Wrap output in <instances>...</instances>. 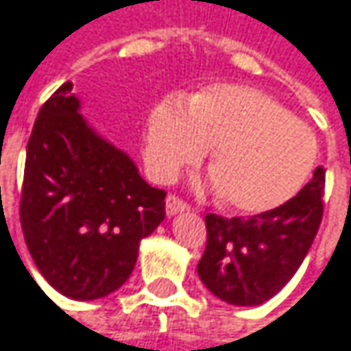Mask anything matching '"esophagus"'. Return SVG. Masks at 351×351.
<instances>
[{
  "label": "esophagus",
  "mask_w": 351,
  "mask_h": 351,
  "mask_svg": "<svg viewBox=\"0 0 351 351\" xmlns=\"http://www.w3.org/2000/svg\"><path fill=\"white\" fill-rule=\"evenodd\" d=\"M189 203L182 201L178 195H169L167 197V215H176V213H182V210H189Z\"/></svg>",
  "instance_id": "esophagus-1"
}]
</instances>
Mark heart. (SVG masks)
Masks as SVG:
<instances>
[{
    "label": "heart",
    "mask_w": 351,
    "mask_h": 351,
    "mask_svg": "<svg viewBox=\"0 0 351 351\" xmlns=\"http://www.w3.org/2000/svg\"><path fill=\"white\" fill-rule=\"evenodd\" d=\"M208 148L225 203L241 213H265L293 199L317 158L313 130L253 88L221 84L195 94L189 106L165 98L150 110L144 160L154 178L173 180Z\"/></svg>",
    "instance_id": "heart-1"
}]
</instances>
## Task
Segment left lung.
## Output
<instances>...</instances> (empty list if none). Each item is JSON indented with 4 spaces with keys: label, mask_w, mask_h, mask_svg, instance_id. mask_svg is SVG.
<instances>
[{
    "label": "left lung",
    "mask_w": 351,
    "mask_h": 351,
    "mask_svg": "<svg viewBox=\"0 0 351 351\" xmlns=\"http://www.w3.org/2000/svg\"><path fill=\"white\" fill-rule=\"evenodd\" d=\"M326 171L283 203L253 217L208 213L207 247L199 277L210 293L233 305H259L271 300L300 269L324 217Z\"/></svg>",
    "instance_id": "8db88e82"
}]
</instances>
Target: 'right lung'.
<instances>
[{
	"mask_svg": "<svg viewBox=\"0 0 351 351\" xmlns=\"http://www.w3.org/2000/svg\"><path fill=\"white\" fill-rule=\"evenodd\" d=\"M72 82L38 112L25 150L19 221L34 263L72 300H98L130 277L138 243L165 219L167 191L80 116Z\"/></svg>",
	"mask_w": 351,
	"mask_h": 351,
	"instance_id": "obj_1",
	"label": "right lung"
}]
</instances>
